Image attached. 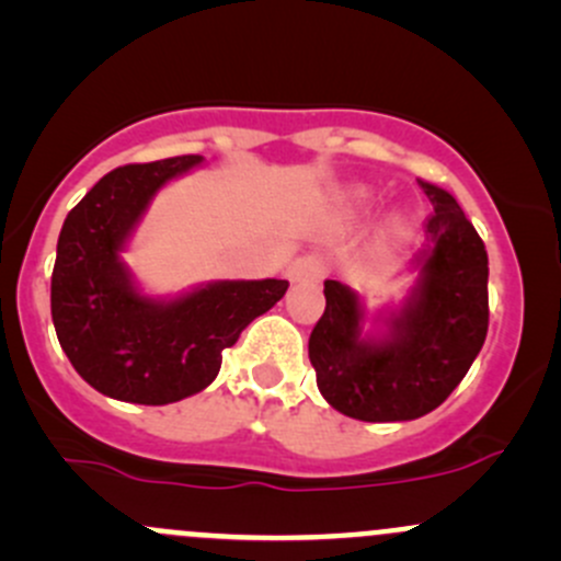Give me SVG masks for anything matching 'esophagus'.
Segmentation results:
<instances>
[{"instance_id":"34e87169","label":"esophagus","mask_w":561,"mask_h":561,"mask_svg":"<svg viewBox=\"0 0 561 561\" xmlns=\"http://www.w3.org/2000/svg\"><path fill=\"white\" fill-rule=\"evenodd\" d=\"M328 263L320 257V254H304V257L293 260L290 268H287V276L290 282H320L325 276Z\"/></svg>"}]
</instances>
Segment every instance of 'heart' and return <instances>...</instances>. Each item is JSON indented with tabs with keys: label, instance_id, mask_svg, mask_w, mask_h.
I'll list each match as a JSON object with an SVG mask.
<instances>
[{
	"label": "heart",
	"instance_id": "1",
	"mask_svg": "<svg viewBox=\"0 0 561 561\" xmlns=\"http://www.w3.org/2000/svg\"><path fill=\"white\" fill-rule=\"evenodd\" d=\"M347 201H350V203H355V206H364V203H366V192H360V190L350 192Z\"/></svg>",
	"mask_w": 561,
	"mask_h": 561
}]
</instances>
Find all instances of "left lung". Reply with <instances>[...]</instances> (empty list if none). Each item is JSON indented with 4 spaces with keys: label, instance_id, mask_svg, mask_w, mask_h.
Masks as SVG:
<instances>
[{
    "label": "left lung",
    "instance_id": "1",
    "mask_svg": "<svg viewBox=\"0 0 561 561\" xmlns=\"http://www.w3.org/2000/svg\"><path fill=\"white\" fill-rule=\"evenodd\" d=\"M434 214L417 254L421 282L382 342L360 339L353 290L325 279V312L309 336L317 388L342 415L415 421L437 410L478 358L489 333V254L456 197L421 179Z\"/></svg>",
    "mask_w": 561,
    "mask_h": 561
}]
</instances>
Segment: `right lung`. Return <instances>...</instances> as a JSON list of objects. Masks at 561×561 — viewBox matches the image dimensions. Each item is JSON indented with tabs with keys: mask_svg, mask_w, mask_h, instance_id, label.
<instances>
[{
	"mask_svg": "<svg viewBox=\"0 0 561 561\" xmlns=\"http://www.w3.org/2000/svg\"><path fill=\"white\" fill-rule=\"evenodd\" d=\"M201 154L111 171L61 225L50 274V317L78 375L133 404H171L217 377L222 350L287 293V279L214 282L171 304L144 298L118 260L165 181L201 165Z\"/></svg>",
	"mask_w": 561,
	"mask_h": 561,
	"instance_id": "right-lung-1",
	"label": "right lung"
}]
</instances>
